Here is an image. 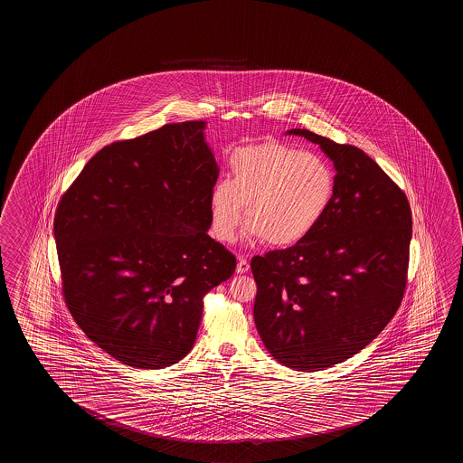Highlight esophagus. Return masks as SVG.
<instances>
[{
	"label": "esophagus",
	"instance_id": "1",
	"mask_svg": "<svg viewBox=\"0 0 463 463\" xmlns=\"http://www.w3.org/2000/svg\"><path fill=\"white\" fill-rule=\"evenodd\" d=\"M250 269V263L247 261V258L245 257H239V260H237V268H235V271L239 274L247 273Z\"/></svg>",
	"mask_w": 463,
	"mask_h": 463
}]
</instances>
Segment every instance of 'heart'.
<instances>
[{
  "instance_id": "heart-1",
  "label": "heart",
  "mask_w": 463,
  "mask_h": 463,
  "mask_svg": "<svg viewBox=\"0 0 463 463\" xmlns=\"http://www.w3.org/2000/svg\"><path fill=\"white\" fill-rule=\"evenodd\" d=\"M229 169L231 181H218L210 192L212 232L220 242L234 241L245 214L250 237L273 247L294 245L333 202V169L317 153L274 142L249 145L234 150Z\"/></svg>"
}]
</instances>
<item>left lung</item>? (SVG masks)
Wrapping results in <instances>:
<instances>
[{
  "label": "left lung",
  "mask_w": 463,
  "mask_h": 463,
  "mask_svg": "<svg viewBox=\"0 0 463 463\" xmlns=\"http://www.w3.org/2000/svg\"><path fill=\"white\" fill-rule=\"evenodd\" d=\"M288 134L318 144L333 161L334 197L304 241L251 258L253 318L279 364L318 372L358 354L399 310L411 212L403 190L364 150L307 129Z\"/></svg>",
  "instance_id": "1"
}]
</instances>
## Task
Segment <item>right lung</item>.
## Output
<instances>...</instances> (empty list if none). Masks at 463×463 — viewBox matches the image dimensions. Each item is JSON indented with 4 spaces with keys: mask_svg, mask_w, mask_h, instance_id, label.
Masks as SVG:
<instances>
[{
    "mask_svg": "<svg viewBox=\"0 0 463 463\" xmlns=\"http://www.w3.org/2000/svg\"><path fill=\"white\" fill-rule=\"evenodd\" d=\"M205 124H166L108 145L56 208L69 311L99 349L134 368L183 360L203 297L235 271L234 255L206 232L220 169Z\"/></svg>",
    "mask_w": 463,
    "mask_h": 463,
    "instance_id": "obj_1",
    "label": "right lung"
}]
</instances>
